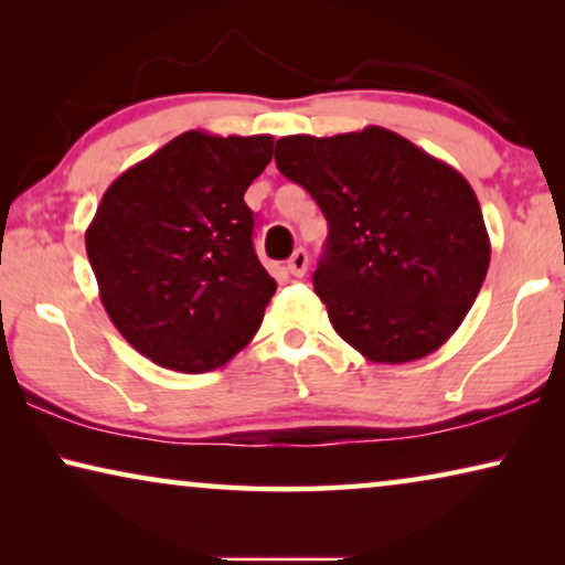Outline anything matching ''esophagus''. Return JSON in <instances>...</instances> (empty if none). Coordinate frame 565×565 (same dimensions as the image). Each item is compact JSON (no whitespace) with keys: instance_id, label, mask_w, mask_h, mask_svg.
<instances>
[{"instance_id":"34e87169","label":"esophagus","mask_w":565,"mask_h":565,"mask_svg":"<svg viewBox=\"0 0 565 565\" xmlns=\"http://www.w3.org/2000/svg\"><path fill=\"white\" fill-rule=\"evenodd\" d=\"M306 269H308V254L306 249H296L292 252V257L288 259V273L292 277H303Z\"/></svg>"}]
</instances>
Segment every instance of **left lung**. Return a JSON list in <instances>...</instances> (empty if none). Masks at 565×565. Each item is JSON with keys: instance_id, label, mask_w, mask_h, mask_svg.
<instances>
[{"instance_id": "obj_1", "label": "left lung", "mask_w": 565, "mask_h": 565, "mask_svg": "<svg viewBox=\"0 0 565 565\" xmlns=\"http://www.w3.org/2000/svg\"><path fill=\"white\" fill-rule=\"evenodd\" d=\"M275 161L329 223L313 290L337 334L385 365L439 350L466 319L491 262L466 177L377 126L285 136Z\"/></svg>"}]
</instances>
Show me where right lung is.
<instances>
[{
	"label": "right lung",
	"mask_w": 565,
	"mask_h": 565,
	"mask_svg": "<svg viewBox=\"0 0 565 565\" xmlns=\"http://www.w3.org/2000/svg\"><path fill=\"white\" fill-rule=\"evenodd\" d=\"M273 136L188 130L115 180L84 242L107 316L126 342L177 373H207L257 334L275 277L254 252L244 192Z\"/></svg>",
	"instance_id": "right-lung-1"
}]
</instances>
